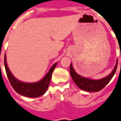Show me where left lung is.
I'll use <instances>...</instances> for the list:
<instances>
[{
	"mask_svg": "<svg viewBox=\"0 0 121 121\" xmlns=\"http://www.w3.org/2000/svg\"><path fill=\"white\" fill-rule=\"evenodd\" d=\"M117 66V60L112 72L106 77L99 80H93L82 77L75 71L72 64H70V73L75 83L79 88L82 90L90 91V92H96L102 90L109 82V81L111 80L116 73Z\"/></svg>",
	"mask_w": 121,
	"mask_h": 121,
	"instance_id": "8db88e82",
	"label": "left lung"
}]
</instances>
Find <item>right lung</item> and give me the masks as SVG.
Masks as SVG:
<instances>
[{
	"instance_id": "obj_1",
	"label": "right lung",
	"mask_w": 121,
	"mask_h": 121,
	"mask_svg": "<svg viewBox=\"0 0 121 121\" xmlns=\"http://www.w3.org/2000/svg\"><path fill=\"white\" fill-rule=\"evenodd\" d=\"M57 63L51 67L44 77L41 80L35 83H25L17 79L11 73L6 62V54L4 57V65L7 77L13 88L21 95L28 98H38L44 94L48 88L52 78V73Z\"/></svg>"
}]
</instances>
